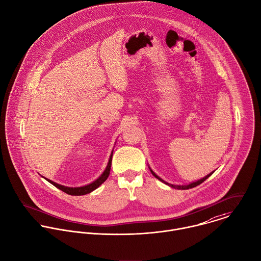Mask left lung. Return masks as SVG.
Returning a JSON list of instances; mask_svg holds the SVG:
<instances>
[{"mask_svg":"<svg viewBox=\"0 0 261 261\" xmlns=\"http://www.w3.org/2000/svg\"><path fill=\"white\" fill-rule=\"evenodd\" d=\"M150 170H151V172L152 174L157 178V179H159L160 181H162V182H164L165 184H167V185H169V186H171L172 188H175V189H189V188H192V187H195V186H197V185H199L200 183H202L205 179H207L212 174V173L207 174L205 177H203V178H201V179H199V180H197V181H194V182H191V183H189V184H187V185H174V184H170V183H168V182H166V181H164L163 179H161L158 175H156L155 172L150 168Z\"/></svg>","mask_w":261,"mask_h":261,"instance_id":"1","label":"left lung"}]
</instances>
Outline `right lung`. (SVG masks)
<instances>
[{
  "label": "right lung",
  "instance_id": "right-lung-1",
  "mask_svg": "<svg viewBox=\"0 0 261 261\" xmlns=\"http://www.w3.org/2000/svg\"><path fill=\"white\" fill-rule=\"evenodd\" d=\"M113 153V152H112ZM112 153L110 155V158H109V161H108V164L106 166V169L104 170V172L101 174L99 176V178H97L95 181H93L92 183L85 185V186H81V187H68V186H64V185H61V184H58L49 179H46L49 183H51L53 185H55L57 188L61 189L62 191L70 194V195H84V194H87L92 192L93 190H95L96 188H98L109 176L110 173V167H111V161H112Z\"/></svg>",
  "mask_w": 261,
  "mask_h": 261
}]
</instances>
